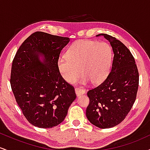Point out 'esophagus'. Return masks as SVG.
Wrapping results in <instances>:
<instances>
[{"instance_id":"1","label":"esophagus","mask_w":150,"mask_h":150,"mask_svg":"<svg viewBox=\"0 0 150 150\" xmlns=\"http://www.w3.org/2000/svg\"><path fill=\"white\" fill-rule=\"evenodd\" d=\"M75 93H76L77 96H80V95H82V94H85V89L81 88V87H77V88H75Z\"/></svg>"}]
</instances>
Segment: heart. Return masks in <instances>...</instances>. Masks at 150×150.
I'll use <instances>...</instances> for the list:
<instances>
[{"label":"heart","instance_id":"obj_1","mask_svg":"<svg viewBox=\"0 0 150 150\" xmlns=\"http://www.w3.org/2000/svg\"><path fill=\"white\" fill-rule=\"evenodd\" d=\"M66 55L58 59V68L67 82H73L80 72L82 75L77 81L83 85L89 82L97 85L107 77L112 62V49L106 43L77 41L70 46Z\"/></svg>","mask_w":150,"mask_h":150}]
</instances>
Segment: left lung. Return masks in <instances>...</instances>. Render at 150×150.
I'll list each match as a JSON object with an SVG mask.
<instances>
[{
  "instance_id": "8db88e82",
  "label": "left lung",
  "mask_w": 150,
  "mask_h": 150,
  "mask_svg": "<svg viewBox=\"0 0 150 150\" xmlns=\"http://www.w3.org/2000/svg\"><path fill=\"white\" fill-rule=\"evenodd\" d=\"M99 35L110 42L113 59L106 80L87 92L86 116L92 124L104 129L119 124L130 111L137 96L139 73L132 53L123 43L108 34Z\"/></svg>"
}]
</instances>
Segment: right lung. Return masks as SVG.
Returning <instances> with one entry per match:
<instances>
[{"mask_svg": "<svg viewBox=\"0 0 150 150\" xmlns=\"http://www.w3.org/2000/svg\"><path fill=\"white\" fill-rule=\"evenodd\" d=\"M69 42L68 37L37 32L15 54L11 88L24 116L34 126L50 128L59 125L76 99L75 89L58 68L61 51Z\"/></svg>", "mask_w": 150, "mask_h": 150, "instance_id": "obj_1", "label": "right lung"}]
</instances>
